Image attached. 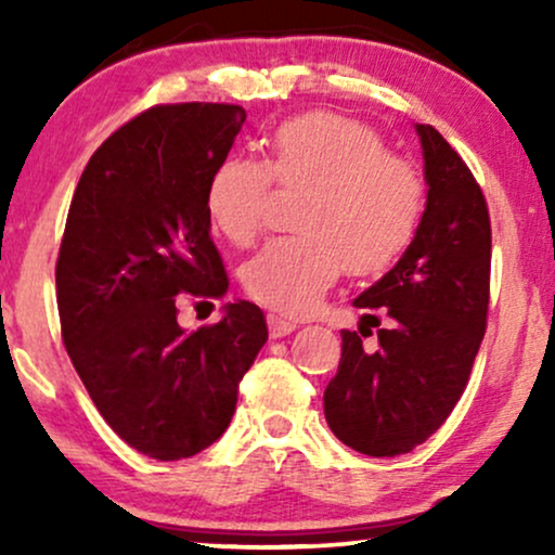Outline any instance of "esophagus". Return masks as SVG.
Masks as SVG:
<instances>
[{"label":"esophagus","mask_w":555,"mask_h":555,"mask_svg":"<svg viewBox=\"0 0 555 555\" xmlns=\"http://www.w3.org/2000/svg\"><path fill=\"white\" fill-rule=\"evenodd\" d=\"M295 328H297V323L289 321V318H282V315H276V313L269 315V331H271L273 339L292 334V331H295Z\"/></svg>","instance_id":"obj_1"}]
</instances>
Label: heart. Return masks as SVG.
Returning a JSON list of instances; mask_svg holds the SVG:
<instances>
[{"instance_id":"b5f03b06","label":"heart","mask_w":555,"mask_h":555,"mask_svg":"<svg viewBox=\"0 0 555 555\" xmlns=\"http://www.w3.org/2000/svg\"><path fill=\"white\" fill-rule=\"evenodd\" d=\"M273 184L305 190L297 234L269 242L242 271L245 292L282 315H305L347 269L373 276L391 269L415 240L425 208L417 167L388 154L371 125L336 112L286 119L271 135L266 164L227 158L208 180L214 227L237 247L263 229Z\"/></svg>"}]
</instances>
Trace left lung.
Instances as JSON below:
<instances>
[{
  "label": "left lung",
  "mask_w": 555,
  "mask_h": 555,
  "mask_svg": "<svg viewBox=\"0 0 555 555\" xmlns=\"http://www.w3.org/2000/svg\"><path fill=\"white\" fill-rule=\"evenodd\" d=\"M428 206L415 240L380 282L354 299L386 318L378 347L367 326L341 331V360L323 393L328 428L367 456L415 449L446 423L467 388L488 326L490 216L462 156L417 125ZM380 315L365 323L380 326Z\"/></svg>",
  "instance_id": "left-lung-1"
}]
</instances>
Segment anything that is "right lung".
I'll return each mask as SVG.
<instances>
[{
  "label": "right lung",
  "mask_w": 555,
  "mask_h": 555,
  "mask_svg": "<svg viewBox=\"0 0 555 555\" xmlns=\"http://www.w3.org/2000/svg\"><path fill=\"white\" fill-rule=\"evenodd\" d=\"M245 117L237 104L151 106L95 149L69 203L54 271L62 341L109 428L158 462L229 428L269 339L245 299L193 334L177 323L182 292L227 295L206 190Z\"/></svg>",
  "instance_id": "right-lung-1"
}]
</instances>
